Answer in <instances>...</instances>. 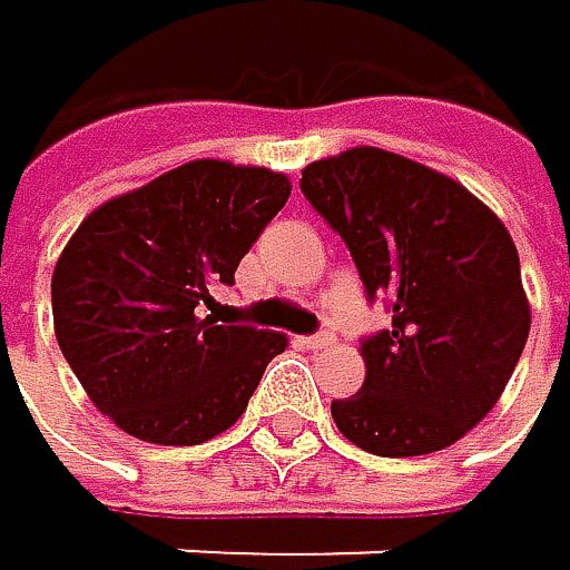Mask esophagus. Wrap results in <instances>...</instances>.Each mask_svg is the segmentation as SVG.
<instances>
[{"label": "esophagus", "mask_w": 570, "mask_h": 570, "mask_svg": "<svg viewBox=\"0 0 570 570\" xmlns=\"http://www.w3.org/2000/svg\"><path fill=\"white\" fill-rule=\"evenodd\" d=\"M304 348H327V345H332L335 342V335L332 332H317V335H304V338H297Z\"/></svg>", "instance_id": "esophagus-1"}]
</instances>
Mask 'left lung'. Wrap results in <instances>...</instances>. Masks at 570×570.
I'll list each match as a JSON object with an SVG mask.
<instances>
[{
	"instance_id": "1",
	"label": "left lung",
	"mask_w": 570,
	"mask_h": 570,
	"mask_svg": "<svg viewBox=\"0 0 570 570\" xmlns=\"http://www.w3.org/2000/svg\"><path fill=\"white\" fill-rule=\"evenodd\" d=\"M301 190L365 297L393 314L362 338V390L332 400L338 431L383 458L454 444L495 406L530 335L507 225L451 177L372 146L311 164Z\"/></svg>"
}]
</instances>
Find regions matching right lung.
<instances>
[{
	"label": "right lung",
	"mask_w": 570,
	"mask_h": 570,
	"mask_svg": "<svg viewBox=\"0 0 570 570\" xmlns=\"http://www.w3.org/2000/svg\"><path fill=\"white\" fill-rule=\"evenodd\" d=\"M287 198L283 174L194 160L105 202L63 246L50 279L57 345L126 434L202 444L243 417L287 338L205 307Z\"/></svg>",
	"instance_id": "add662e5"
}]
</instances>
